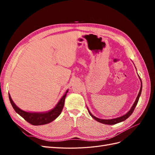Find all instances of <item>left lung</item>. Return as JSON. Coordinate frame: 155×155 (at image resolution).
<instances>
[{"mask_svg":"<svg viewBox=\"0 0 155 155\" xmlns=\"http://www.w3.org/2000/svg\"><path fill=\"white\" fill-rule=\"evenodd\" d=\"M140 80H141V79H140ZM142 81H141V87H140V92H139V93H138V96H137V99H136V101H135V102H134V104H133V107H131L130 110L127 112V113L125 114V115L120 117V118H115V119H111V120H102V119L97 118H96V117H95L94 116H93V115L91 114V112L90 111H89L88 109H87V110H88V111L89 114H90L94 119L96 120V121H97L98 122H100V123H101V124H107V125H114V124L120 123V122H121V121H123L125 120L127 118H128L129 117L131 114H132V113H133L134 110V109H135L136 106H137V104H138V100H139V97H140V94H141V92H142Z\"/></svg>","mask_w":155,"mask_h":155,"instance_id":"1","label":"left lung"}]
</instances>
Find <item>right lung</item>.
Here are the masks:
<instances>
[{
    "label": "right lung",
    "mask_w": 155,
    "mask_h": 155,
    "mask_svg": "<svg viewBox=\"0 0 155 155\" xmlns=\"http://www.w3.org/2000/svg\"><path fill=\"white\" fill-rule=\"evenodd\" d=\"M68 91V90L66 91L63 96L61 97V99L59 100L58 104L56 105L53 109L45 112H26L16 106V105L13 101L10 94H9V98H10V103L14 110H15L17 113L22 116L26 121L33 125H41L51 122L55 118H57L59 114L61 113V111L64 107L65 97H66Z\"/></svg>",
    "instance_id": "add662e5"
}]
</instances>
